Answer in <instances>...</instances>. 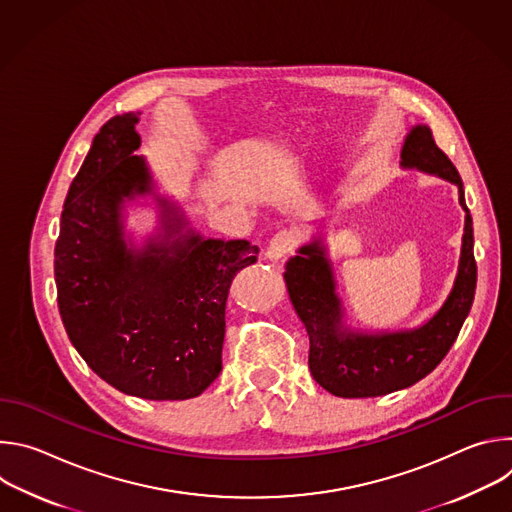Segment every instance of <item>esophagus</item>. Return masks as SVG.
Instances as JSON below:
<instances>
[{
    "label": "esophagus",
    "mask_w": 512,
    "mask_h": 512,
    "mask_svg": "<svg viewBox=\"0 0 512 512\" xmlns=\"http://www.w3.org/2000/svg\"><path fill=\"white\" fill-rule=\"evenodd\" d=\"M300 241V233L294 229H287V231H279L267 245V259L269 261H279L283 259L287 253L294 251V247Z\"/></svg>",
    "instance_id": "34e87169"
}]
</instances>
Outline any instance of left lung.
I'll return each mask as SVG.
<instances>
[{
    "mask_svg": "<svg viewBox=\"0 0 512 512\" xmlns=\"http://www.w3.org/2000/svg\"><path fill=\"white\" fill-rule=\"evenodd\" d=\"M399 164L403 170H417L458 186V200L466 216L456 279L440 310L423 324L369 332L346 324L322 235L289 257L283 279L291 306L310 336L312 377L336 397H381L427 377L456 342L474 302V229L458 170L437 148L431 129L423 123L413 125L405 135Z\"/></svg>",
    "mask_w": 512,
    "mask_h": 512,
    "instance_id": "obj_1",
    "label": "left lung"
}]
</instances>
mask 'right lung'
Listing matches in <instances>:
<instances>
[{
	"mask_svg": "<svg viewBox=\"0 0 512 512\" xmlns=\"http://www.w3.org/2000/svg\"><path fill=\"white\" fill-rule=\"evenodd\" d=\"M139 115L101 127L68 188L54 247L58 310L72 346L111 387L182 401L221 373L229 285L259 247L202 237L158 192L148 160L135 156ZM148 195L159 227L137 246L124 229L126 206Z\"/></svg>",
	"mask_w": 512,
	"mask_h": 512,
	"instance_id": "1",
	"label": "right lung"
}]
</instances>
